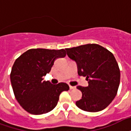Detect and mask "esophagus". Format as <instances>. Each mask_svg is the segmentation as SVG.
<instances>
[{"mask_svg":"<svg viewBox=\"0 0 131 131\" xmlns=\"http://www.w3.org/2000/svg\"><path fill=\"white\" fill-rule=\"evenodd\" d=\"M75 86H69V89H75Z\"/></svg>","mask_w":131,"mask_h":131,"instance_id":"34e87169","label":"esophagus"}]
</instances>
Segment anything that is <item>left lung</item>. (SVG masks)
I'll return each mask as SVG.
<instances>
[{
	"label": "left lung",
	"instance_id": "left-lung-1",
	"mask_svg": "<svg viewBox=\"0 0 131 131\" xmlns=\"http://www.w3.org/2000/svg\"><path fill=\"white\" fill-rule=\"evenodd\" d=\"M70 59L78 67L79 75L86 77L89 86H78L82 93L75 102L80 109L98 112L104 109L116 96L120 82V71L112 53L97 44H87L66 49Z\"/></svg>",
	"mask_w": 131,
	"mask_h": 131
}]
</instances>
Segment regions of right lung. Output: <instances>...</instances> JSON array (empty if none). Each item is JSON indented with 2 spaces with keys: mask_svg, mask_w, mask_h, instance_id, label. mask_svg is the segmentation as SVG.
<instances>
[{
  "mask_svg": "<svg viewBox=\"0 0 131 131\" xmlns=\"http://www.w3.org/2000/svg\"><path fill=\"white\" fill-rule=\"evenodd\" d=\"M66 56L65 49H31L16 60L10 79L16 99L26 111L33 115L49 112L56 107L62 91H68L67 84L53 85L44 81L58 58Z\"/></svg>",
  "mask_w": 131,
  "mask_h": 131,
  "instance_id": "add662e5",
  "label": "right lung"
}]
</instances>
